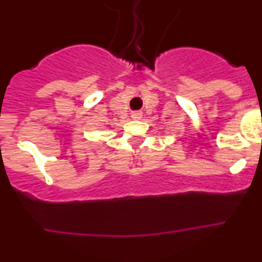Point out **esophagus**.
Returning a JSON list of instances; mask_svg holds the SVG:
<instances>
[{
	"label": "esophagus",
	"mask_w": 262,
	"mask_h": 262,
	"mask_svg": "<svg viewBox=\"0 0 262 262\" xmlns=\"http://www.w3.org/2000/svg\"><path fill=\"white\" fill-rule=\"evenodd\" d=\"M142 117H143L142 111H134V113H131V118H133L134 120H139Z\"/></svg>",
	"instance_id": "1"
}]
</instances>
